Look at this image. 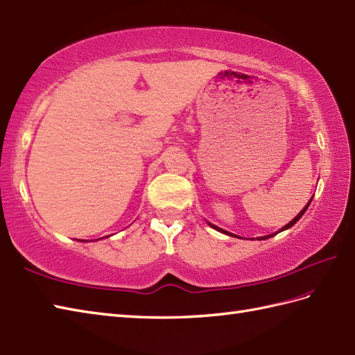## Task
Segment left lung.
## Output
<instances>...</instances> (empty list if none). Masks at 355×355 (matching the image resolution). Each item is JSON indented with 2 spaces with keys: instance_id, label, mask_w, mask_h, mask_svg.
Masks as SVG:
<instances>
[{
  "instance_id": "8db88e82",
  "label": "left lung",
  "mask_w": 355,
  "mask_h": 355,
  "mask_svg": "<svg viewBox=\"0 0 355 355\" xmlns=\"http://www.w3.org/2000/svg\"><path fill=\"white\" fill-rule=\"evenodd\" d=\"M310 202H311V199H310ZM310 202L305 205V207H304V209H302L301 212H299V214H297V216H296V217H295L293 220H291V222H290V223H287V225H286L284 227H281V230H279L278 232H275V234H270V235H264V237H258V239H259V240H267V239H270V237H273V235H277V234H279V232H282V231H286V230H288V227H291V226H293V225H295V223L297 222V220H299V218H301V217L304 216V212L306 211V208H309V205H310ZM209 226H211V227H214V230H216V231H218V232H223V234H226V235H231V237H234V234H231V232H227V231L222 230V227H218V226H216V225H211V223H209Z\"/></svg>"
}]
</instances>
